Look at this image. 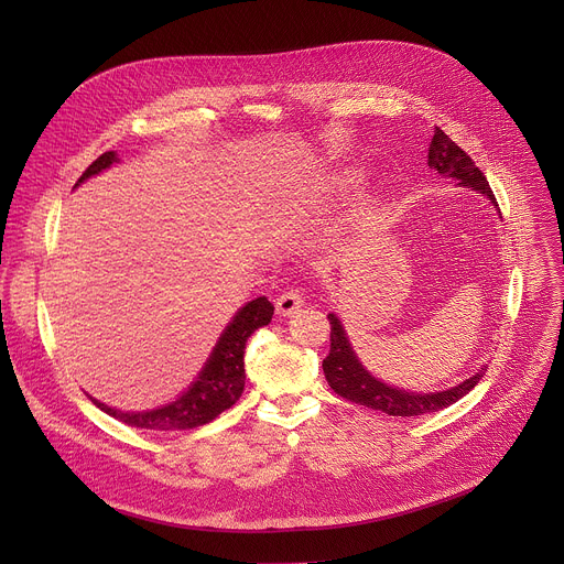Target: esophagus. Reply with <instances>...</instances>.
<instances>
[{"instance_id": "obj_1", "label": "esophagus", "mask_w": 564, "mask_h": 564, "mask_svg": "<svg viewBox=\"0 0 564 564\" xmlns=\"http://www.w3.org/2000/svg\"><path fill=\"white\" fill-rule=\"evenodd\" d=\"M303 303H305L303 294H301L296 288H290V290H285L283 294H279V299H276V312H279L281 316H292Z\"/></svg>"}]
</instances>
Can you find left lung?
<instances>
[{
    "label": "left lung",
    "instance_id": "obj_1",
    "mask_svg": "<svg viewBox=\"0 0 564 564\" xmlns=\"http://www.w3.org/2000/svg\"><path fill=\"white\" fill-rule=\"evenodd\" d=\"M429 167L435 170L437 174L457 178L459 185L473 187L475 192L489 196L491 203H496V196L489 187L487 176L475 167L473 158L464 149H459L440 127H435L433 140L429 147ZM328 321H330V352L324 359L326 379L339 397L355 401L359 406L381 411L394 417L426 415V413L448 409L457 399L468 394L479 383V379L485 377L487 368H481L459 386L442 392H431V394H417V392H406V390L386 386L359 364L341 328V321L335 314H328Z\"/></svg>",
    "mask_w": 564,
    "mask_h": 564
}]
</instances>
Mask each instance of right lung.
<instances>
[{"label": "right lung", "instance_id": "obj_1", "mask_svg": "<svg viewBox=\"0 0 564 564\" xmlns=\"http://www.w3.org/2000/svg\"><path fill=\"white\" fill-rule=\"evenodd\" d=\"M118 163V155L113 151L102 153L94 163L85 170V174L77 178L75 187L87 181L89 176L107 170L109 165ZM274 314V305L259 296L250 301L246 307H240L231 324L220 335L209 361L205 364L198 379L192 383V388L172 401L170 406L147 411V413H120L116 409L105 406L102 401L94 399V404L105 411L107 415L147 431H189L203 424H209L216 420L223 411L234 406L240 392L246 386V344L248 339L263 326H268Z\"/></svg>", "mask_w": 564, "mask_h": 564}]
</instances>
